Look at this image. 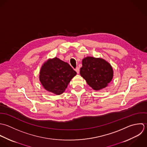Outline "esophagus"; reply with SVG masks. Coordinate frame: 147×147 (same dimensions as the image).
I'll list each match as a JSON object with an SVG mask.
<instances>
[{"label":"esophagus","instance_id":"34e87169","mask_svg":"<svg viewBox=\"0 0 147 147\" xmlns=\"http://www.w3.org/2000/svg\"><path fill=\"white\" fill-rule=\"evenodd\" d=\"M75 70H76V72H77L78 74L80 73V68H79L78 67H77L76 68Z\"/></svg>","mask_w":147,"mask_h":147}]
</instances>
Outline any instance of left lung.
<instances>
[{
	"instance_id": "1",
	"label": "left lung",
	"mask_w": 147,
	"mask_h": 147,
	"mask_svg": "<svg viewBox=\"0 0 147 147\" xmlns=\"http://www.w3.org/2000/svg\"><path fill=\"white\" fill-rule=\"evenodd\" d=\"M81 76L95 90L107 86L113 77L111 66L103 59L88 57L82 60Z\"/></svg>"
}]
</instances>
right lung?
I'll return each mask as SVG.
<instances>
[{
  "label": "right lung",
  "mask_w": 147,
  "mask_h": 147,
  "mask_svg": "<svg viewBox=\"0 0 147 147\" xmlns=\"http://www.w3.org/2000/svg\"><path fill=\"white\" fill-rule=\"evenodd\" d=\"M77 73L67 63L57 58L49 59L41 69L40 81L48 91L62 94Z\"/></svg>",
  "instance_id": "add662e5"
}]
</instances>
